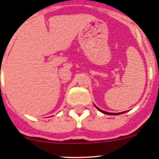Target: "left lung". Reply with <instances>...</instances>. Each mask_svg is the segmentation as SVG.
Listing matches in <instances>:
<instances>
[{"label":"left lung","mask_w":159,"mask_h":159,"mask_svg":"<svg viewBox=\"0 0 159 159\" xmlns=\"http://www.w3.org/2000/svg\"><path fill=\"white\" fill-rule=\"evenodd\" d=\"M94 106L96 107V108H98V111H101V112H102V113L105 114V115H121V114H123V113H124V112H125V111H124V112H120V113H109V112L105 111H103V110L100 109V108H98V107L96 106V105H94Z\"/></svg>","instance_id":"8db88e82"}]
</instances>
